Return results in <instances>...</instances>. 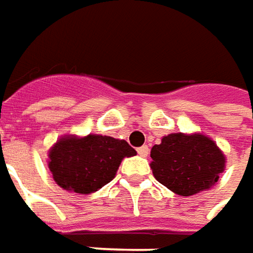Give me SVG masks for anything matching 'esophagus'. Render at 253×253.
<instances>
[{"label":"esophagus","instance_id":"34e87169","mask_svg":"<svg viewBox=\"0 0 253 253\" xmlns=\"http://www.w3.org/2000/svg\"><path fill=\"white\" fill-rule=\"evenodd\" d=\"M138 153L141 155L142 158H146L148 155H149V148L145 145V146H141V148H138Z\"/></svg>","mask_w":253,"mask_h":253}]
</instances>
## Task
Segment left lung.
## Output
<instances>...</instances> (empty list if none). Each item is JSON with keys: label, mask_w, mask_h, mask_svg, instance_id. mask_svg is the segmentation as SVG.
Segmentation results:
<instances>
[{"label": "left lung", "mask_w": 253, "mask_h": 253, "mask_svg": "<svg viewBox=\"0 0 253 253\" xmlns=\"http://www.w3.org/2000/svg\"><path fill=\"white\" fill-rule=\"evenodd\" d=\"M151 158L155 179L183 197L211 189L225 169L224 153L201 133H169L152 148Z\"/></svg>", "instance_id": "8db88e82"}]
</instances>
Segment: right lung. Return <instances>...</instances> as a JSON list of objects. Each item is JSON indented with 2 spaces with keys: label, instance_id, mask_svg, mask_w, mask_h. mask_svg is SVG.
Here are the masks:
<instances>
[{
  "label": "right lung",
  "instance_id": "obj_1",
  "mask_svg": "<svg viewBox=\"0 0 253 253\" xmlns=\"http://www.w3.org/2000/svg\"><path fill=\"white\" fill-rule=\"evenodd\" d=\"M135 155L128 142L112 136L64 135L49 151L47 163L62 189L90 194L115 177L124 158Z\"/></svg>",
  "mask_w": 253,
  "mask_h": 253
}]
</instances>
